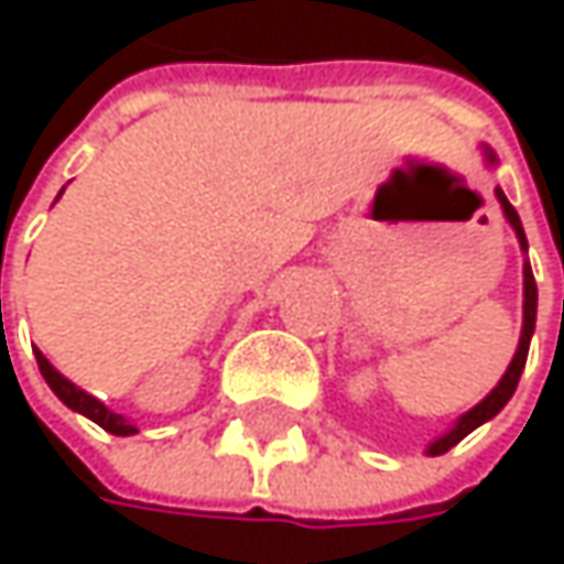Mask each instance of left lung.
<instances>
[{
	"label": "left lung",
	"instance_id": "8db88e82",
	"mask_svg": "<svg viewBox=\"0 0 564 564\" xmlns=\"http://www.w3.org/2000/svg\"><path fill=\"white\" fill-rule=\"evenodd\" d=\"M484 160H487V166H497V153L490 150V147H484ZM497 202H500V208H503V215H507L509 228L516 231V241H519V248L522 251H529V245H525V231H522V221H519V215H516V208L509 205V198L503 195V188H497ZM535 303H539V290H535V278H532V268H529V261L522 264V333H519V346H516V356H512V362L507 366V372H503V379L497 382V389L487 394L480 404H474L470 411H464L441 437H434L431 444H427V457H437V454H447L454 444H460L470 431H477L480 424H487L490 417H497L503 408H507V401L516 392V386H519V376H522V369H525V356H529V343H532V333H535Z\"/></svg>",
	"mask_w": 564,
	"mask_h": 564
}]
</instances>
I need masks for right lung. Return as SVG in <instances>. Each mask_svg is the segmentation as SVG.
<instances>
[{
  "instance_id": "1",
  "label": "right lung",
  "mask_w": 564,
  "mask_h": 564,
  "mask_svg": "<svg viewBox=\"0 0 564 564\" xmlns=\"http://www.w3.org/2000/svg\"><path fill=\"white\" fill-rule=\"evenodd\" d=\"M35 359H39V369H42V376H45V382H48V389L70 408V411H77V414H84V417H90L94 424H100L104 431H110V434H117V437H130V434H137V424H130L123 414H117V411H110L104 401H97L94 394H87L84 389H77L70 379H64L61 372H57L55 366L42 356V352H35Z\"/></svg>"
}]
</instances>
